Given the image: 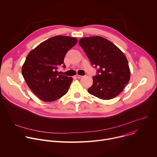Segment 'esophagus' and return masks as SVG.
Segmentation results:
<instances>
[{
    "instance_id": "34e87169",
    "label": "esophagus",
    "mask_w": 157,
    "mask_h": 157,
    "mask_svg": "<svg viewBox=\"0 0 157 157\" xmlns=\"http://www.w3.org/2000/svg\"><path fill=\"white\" fill-rule=\"evenodd\" d=\"M76 76V78H79H79H81L82 77V76H81V75H77Z\"/></svg>"
}]
</instances>
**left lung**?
<instances>
[{
	"label": "left lung",
	"mask_w": 157,
	"mask_h": 157,
	"mask_svg": "<svg viewBox=\"0 0 157 157\" xmlns=\"http://www.w3.org/2000/svg\"><path fill=\"white\" fill-rule=\"evenodd\" d=\"M79 44L91 64L97 68L88 93L104 100L116 97L130 79V72L125 55L113 43L99 36L82 38Z\"/></svg>",
	"instance_id": "obj_1"
}]
</instances>
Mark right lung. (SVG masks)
Returning a JSON list of instances; mask_svg holds the SVG:
<instances>
[{
  "mask_svg": "<svg viewBox=\"0 0 157 157\" xmlns=\"http://www.w3.org/2000/svg\"><path fill=\"white\" fill-rule=\"evenodd\" d=\"M76 38L55 36L40 43L27 55L21 73L27 85L40 99L56 101L68 92L71 77L59 75V66L64 68L66 53L77 43Z\"/></svg>",
  "mask_w": 157,
  "mask_h": 157,
  "instance_id": "right-lung-1",
  "label": "right lung"
}]
</instances>
